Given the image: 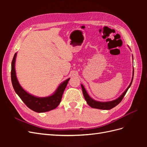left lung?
Returning <instances> with one entry per match:
<instances>
[{
  "label": "left lung",
  "instance_id": "1",
  "mask_svg": "<svg viewBox=\"0 0 147 147\" xmlns=\"http://www.w3.org/2000/svg\"><path fill=\"white\" fill-rule=\"evenodd\" d=\"M132 58H133V56H132ZM133 77H134V70H133L132 78V80H131L130 84L127 88L126 90L124 91V92L123 93V94L120 96L118 99H115L114 100L109 101V102H99V101H97V100L92 99L91 97L88 95V94L85 90V88H84L83 84H81L83 96L84 97V99H85L87 104L90 105L91 107L94 108V109H101V110H110L112 108L115 107H116L118 104H119L120 103V102L122 100L124 96H125L126 92L127 91L128 89L130 88V86L131 85L132 80H133Z\"/></svg>",
  "mask_w": 147,
  "mask_h": 147
}]
</instances>
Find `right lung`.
<instances>
[{"instance_id": "add662e5", "label": "right lung", "mask_w": 147, "mask_h": 147, "mask_svg": "<svg viewBox=\"0 0 147 147\" xmlns=\"http://www.w3.org/2000/svg\"><path fill=\"white\" fill-rule=\"evenodd\" d=\"M16 55L17 53H16L13 56L11 62V70L12 85L16 94L19 96L21 99L23 101L28 107L35 112H45L56 109L60 104L63 92L67 85L70 78L67 79L66 80L62 83L54 92V94H53L51 96L45 97H38L31 95L21 86L16 78L15 68Z\"/></svg>"}]
</instances>
